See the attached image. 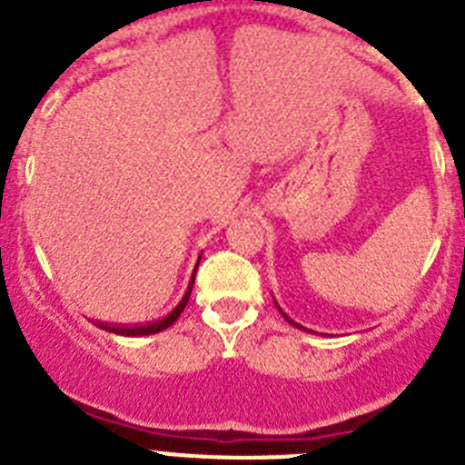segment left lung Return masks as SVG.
<instances>
[{
    "instance_id": "8db88e82",
    "label": "left lung",
    "mask_w": 465,
    "mask_h": 465,
    "mask_svg": "<svg viewBox=\"0 0 465 465\" xmlns=\"http://www.w3.org/2000/svg\"><path fill=\"white\" fill-rule=\"evenodd\" d=\"M274 305H277V302H274ZM277 307H279V305H277ZM279 312H282V307H279ZM282 316H283V319H286V322H289V323H291V326H295V328H302V326H300V323H295V322H293V319H289V316L283 314V312H282ZM302 331H305V328H302Z\"/></svg>"
}]
</instances>
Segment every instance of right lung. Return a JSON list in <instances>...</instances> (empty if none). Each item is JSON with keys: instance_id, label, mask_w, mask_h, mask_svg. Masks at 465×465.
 <instances>
[{"instance_id": "add662e5", "label": "right lung", "mask_w": 465, "mask_h": 465, "mask_svg": "<svg viewBox=\"0 0 465 465\" xmlns=\"http://www.w3.org/2000/svg\"><path fill=\"white\" fill-rule=\"evenodd\" d=\"M197 265H200V261H197ZM197 265H195V270H193V277H191V282H188V289H186V293H183V298L179 300L174 310H172L170 314L163 316V319H155V322H149V323H133V326H123V323L97 322V326H100L102 331L116 332V335H127V338H142V335H153V332H160V331H165V328H170L172 323H174L176 319L182 316L183 307L188 305V298H191V291H193V282H195Z\"/></svg>"}]
</instances>
